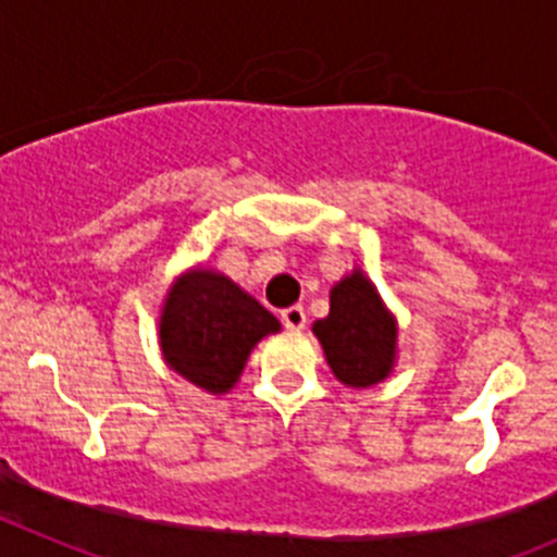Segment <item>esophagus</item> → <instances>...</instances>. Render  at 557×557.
Here are the masks:
<instances>
[{"label": "esophagus", "mask_w": 557, "mask_h": 557, "mask_svg": "<svg viewBox=\"0 0 557 557\" xmlns=\"http://www.w3.org/2000/svg\"><path fill=\"white\" fill-rule=\"evenodd\" d=\"M280 318H283L285 329H290V332H299V329H305V323H307L305 307H299V305L285 307V310L280 312Z\"/></svg>", "instance_id": "34e87169"}]
</instances>
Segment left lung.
<instances>
[{
	"label": "left lung",
	"mask_w": 557,
	"mask_h": 557,
	"mask_svg": "<svg viewBox=\"0 0 557 557\" xmlns=\"http://www.w3.org/2000/svg\"><path fill=\"white\" fill-rule=\"evenodd\" d=\"M334 377L348 388L377 386L397 364V318L361 269L329 290V315L312 323Z\"/></svg>",
	"instance_id": "8db88e82"
}]
</instances>
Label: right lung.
Segmentation results:
<instances>
[{
	"instance_id": "1",
	"label": "right lung",
	"mask_w": 557,
	"mask_h": 557,
	"mask_svg": "<svg viewBox=\"0 0 557 557\" xmlns=\"http://www.w3.org/2000/svg\"><path fill=\"white\" fill-rule=\"evenodd\" d=\"M158 329L165 364L220 397L236 386L250 350L280 332V321L223 272L193 267L171 283Z\"/></svg>"
}]
</instances>
